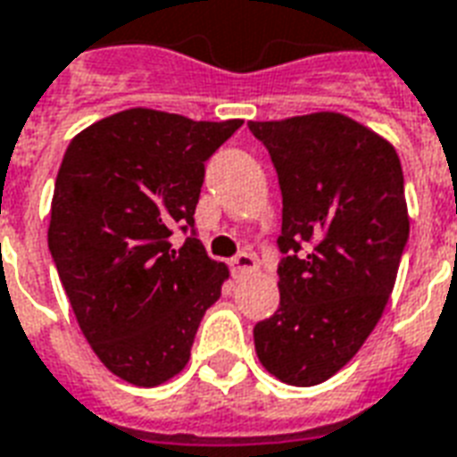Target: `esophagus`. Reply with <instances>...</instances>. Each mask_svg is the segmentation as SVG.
<instances>
[{
    "label": "esophagus",
    "instance_id": "34e87169",
    "mask_svg": "<svg viewBox=\"0 0 457 457\" xmlns=\"http://www.w3.org/2000/svg\"><path fill=\"white\" fill-rule=\"evenodd\" d=\"M229 266H232V273L235 276H246V273H254L256 271V259L252 254H237L232 262H229Z\"/></svg>",
    "mask_w": 457,
    "mask_h": 457
}]
</instances>
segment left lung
<instances>
[{
    "label": "left lung",
    "mask_w": 457,
    "mask_h": 457,
    "mask_svg": "<svg viewBox=\"0 0 457 457\" xmlns=\"http://www.w3.org/2000/svg\"><path fill=\"white\" fill-rule=\"evenodd\" d=\"M249 130L278 174L286 254L256 356L280 383L310 387L356 356L390 300L409 239L402 164L385 137L334 111Z\"/></svg>",
    "instance_id": "8db88e82"
}]
</instances>
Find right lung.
I'll return each instance as SVG.
<instances>
[{"label":"right lung","instance_id":"add662e5","mask_svg":"<svg viewBox=\"0 0 457 457\" xmlns=\"http://www.w3.org/2000/svg\"><path fill=\"white\" fill-rule=\"evenodd\" d=\"M242 120L128 108L74 135L55 179L48 246L79 329L120 380L181 373L205 310L228 280L194 229L205 160Z\"/></svg>","mask_w":457,"mask_h":457}]
</instances>
